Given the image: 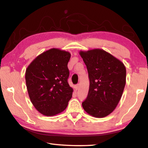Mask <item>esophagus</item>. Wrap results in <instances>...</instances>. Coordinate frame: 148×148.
I'll list each match as a JSON object with an SVG mask.
<instances>
[{
    "instance_id": "esophagus-1",
    "label": "esophagus",
    "mask_w": 148,
    "mask_h": 148,
    "mask_svg": "<svg viewBox=\"0 0 148 148\" xmlns=\"http://www.w3.org/2000/svg\"><path fill=\"white\" fill-rule=\"evenodd\" d=\"M79 84H76V85L74 86V89H75V90L77 91L78 89H79Z\"/></svg>"
}]
</instances>
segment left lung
Instances as JSON below:
<instances>
[{
	"label": "left lung",
	"instance_id": "1",
	"mask_svg": "<svg viewBox=\"0 0 148 148\" xmlns=\"http://www.w3.org/2000/svg\"><path fill=\"white\" fill-rule=\"evenodd\" d=\"M90 79L86 99L82 103L88 114L103 118L114 111L126 83V68L121 61L102 49L80 51Z\"/></svg>",
	"mask_w": 148,
	"mask_h": 148
}]
</instances>
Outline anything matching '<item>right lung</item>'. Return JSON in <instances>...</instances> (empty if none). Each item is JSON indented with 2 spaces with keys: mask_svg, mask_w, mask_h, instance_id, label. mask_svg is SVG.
<instances>
[{
  "mask_svg": "<svg viewBox=\"0 0 148 148\" xmlns=\"http://www.w3.org/2000/svg\"><path fill=\"white\" fill-rule=\"evenodd\" d=\"M69 51L51 48L38 55L28 66L25 81L30 101L40 114L61 113L72 98L73 88L67 82Z\"/></svg>",
  "mask_w": 148,
  "mask_h": 148,
  "instance_id": "right-lung-1",
  "label": "right lung"
}]
</instances>
